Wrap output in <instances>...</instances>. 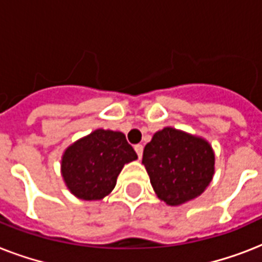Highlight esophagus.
Listing matches in <instances>:
<instances>
[{"instance_id":"34e87169","label":"esophagus","mask_w":262,"mask_h":262,"mask_svg":"<svg viewBox=\"0 0 262 262\" xmlns=\"http://www.w3.org/2000/svg\"><path fill=\"white\" fill-rule=\"evenodd\" d=\"M143 149H144V147L141 145V144H137V145H135V151L137 152L139 159H141V156H143Z\"/></svg>"}]
</instances>
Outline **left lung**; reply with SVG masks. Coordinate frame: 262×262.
<instances>
[{"label": "left lung", "mask_w": 262, "mask_h": 262, "mask_svg": "<svg viewBox=\"0 0 262 262\" xmlns=\"http://www.w3.org/2000/svg\"><path fill=\"white\" fill-rule=\"evenodd\" d=\"M143 164L160 201L178 207L205 191L215 174V152L207 140L171 126L154 135Z\"/></svg>", "instance_id": "1"}]
</instances>
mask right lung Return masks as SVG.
Wrapping results in <instances>:
<instances>
[{
  "label": "right lung",
  "instance_id": "obj_1",
  "mask_svg": "<svg viewBox=\"0 0 262 262\" xmlns=\"http://www.w3.org/2000/svg\"><path fill=\"white\" fill-rule=\"evenodd\" d=\"M136 159L122 132L96 129L63 151L61 175L75 197L99 201L113 191L123 166Z\"/></svg>",
  "mask_w": 262,
  "mask_h": 262
}]
</instances>
